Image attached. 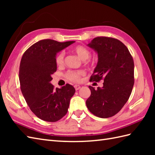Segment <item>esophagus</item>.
Listing matches in <instances>:
<instances>
[{
  "label": "esophagus",
  "mask_w": 155,
  "mask_h": 155,
  "mask_svg": "<svg viewBox=\"0 0 155 155\" xmlns=\"http://www.w3.org/2000/svg\"><path fill=\"white\" fill-rule=\"evenodd\" d=\"M74 88H75V90L77 91V90H78V89H79V88H81V86H80V85L76 84V85H74Z\"/></svg>",
  "instance_id": "34e87169"
}]
</instances>
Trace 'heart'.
<instances>
[{"instance_id":"1","label":"heart","mask_w":155,"mask_h":155,"mask_svg":"<svg viewBox=\"0 0 155 155\" xmlns=\"http://www.w3.org/2000/svg\"><path fill=\"white\" fill-rule=\"evenodd\" d=\"M73 51L78 55L81 60L86 61L91 56V51L89 49L82 45L76 46L73 48ZM64 52H61L57 55L55 58L56 64L58 66H61L64 63ZM85 74L84 71H69L65 74V78L69 81L78 83L81 81V77Z\"/></svg>"}]
</instances>
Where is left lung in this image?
I'll return each mask as SVG.
<instances>
[{"instance_id": "obj_1", "label": "left lung", "mask_w": 155, "mask_h": 155, "mask_svg": "<svg viewBox=\"0 0 155 155\" xmlns=\"http://www.w3.org/2000/svg\"><path fill=\"white\" fill-rule=\"evenodd\" d=\"M98 53V62L90 81L104 80L97 90L89 86L88 109L95 116L106 118L119 112L129 98L134 85V61L127 47L118 39L98 37L89 44Z\"/></svg>"}]
</instances>
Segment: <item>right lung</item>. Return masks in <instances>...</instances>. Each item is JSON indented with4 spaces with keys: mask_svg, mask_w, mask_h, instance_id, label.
Returning a JSON list of instances; mask_svg holds the SVG:
<instances>
[{
    "mask_svg": "<svg viewBox=\"0 0 155 155\" xmlns=\"http://www.w3.org/2000/svg\"><path fill=\"white\" fill-rule=\"evenodd\" d=\"M75 41L60 42L52 39L39 41L23 54L19 68L21 89L31 111L47 122H57L67 113L74 88L67 84L54 88L51 75L57 71L58 52Z\"/></svg>",
    "mask_w": 155,
    "mask_h": 155,
    "instance_id": "obj_1",
    "label": "right lung"
}]
</instances>
